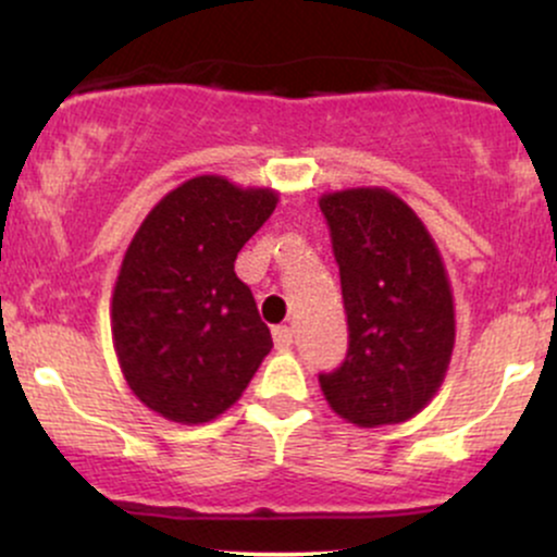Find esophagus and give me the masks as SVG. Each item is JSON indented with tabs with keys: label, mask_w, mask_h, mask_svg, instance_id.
I'll list each match as a JSON object with an SVG mask.
<instances>
[{
	"label": "esophagus",
	"mask_w": 557,
	"mask_h": 557,
	"mask_svg": "<svg viewBox=\"0 0 557 557\" xmlns=\"http://www.w3.org/2000/svg\"><path fill=\"white\" fill-rule=\"evenodd\" d=\"M272 337H274V348H277V350H287L293 345V330L285 327V324L274 327Z\"/></svg>",
	"instance_id": "esophagus-1"
}]
</instances>
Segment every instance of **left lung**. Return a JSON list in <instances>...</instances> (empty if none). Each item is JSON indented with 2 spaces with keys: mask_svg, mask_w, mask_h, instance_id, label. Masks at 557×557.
Masks as SVG:
<instances>
[{
  "mask_svg": "<svg viewBox=\"0 0 557 557\" xmlns=\"http://www.w3.org/2000/svg\"><path fill=\"white\" fill-rule=\"evenodd\" d=\"M319 209L348 314V354L319 385L350 424H400L434 398L456 343L443 257L417 212L385 188L324 194Z\"/></svg>",
  "mask_w": 557,
  "mask_h": 557,
  "instance_id": "8db88e82",
  "label": "left lung"
}]
</instances>
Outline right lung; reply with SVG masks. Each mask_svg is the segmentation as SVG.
Segmentation results:
<instances>
[{
  "mask_svg": "<svg viewBox=\"0 0 557 557\" xmlns=\"http://www.w3.org/2000/svg\"><path fill=\"white\" fill-rule=\"evenodd\" d=\"M277 207L270 188L190 177L146 214L112 293V341L127 387L159 417L225 413L272 350L235 259Z\"/></svg>",
  "mask_w": 557,
  "mask_h": 557,
  "instance_id": "right-lung-1",
  "label": "right lung"
}]
</instances>
